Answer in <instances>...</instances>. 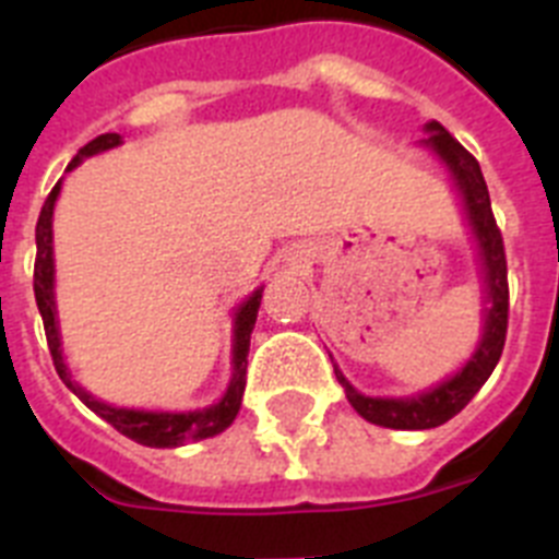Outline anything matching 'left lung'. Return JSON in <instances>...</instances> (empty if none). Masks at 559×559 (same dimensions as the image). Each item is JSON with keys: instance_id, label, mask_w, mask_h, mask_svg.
Instances as JSON below:
<instances>
[{"instance_id": "8db88e82", "label": "left lung", "mask_w": 559, "mask_h": 559, "mask_svg": "<svg viewBox=\"0 0 559 559\" xmlns=\"http://www.w3.org/2000/svg\"><path fill=\"white\" fill-rule=\"evenodd\" d=\"M426 131L428 136L423 140V145L431 147L439 159L445 162L453 181H456L459 195L464 201V212H467V221H471V229L478 243V257H481L484 285H487L484 290H487L490 308L484 316V333L473 358L453 378L442 380L439 386L428 389L423 394H412V397H367V394L355 392L353 383L333 364L335 378L347 392V400L353 403L355 412L369 419V423H374V426L397 428V431H426V428H437L451 417H456L496 369L498 358L503 353V341H507V319H510L507 254H503L501 229L492 218L490 192H487L481 167H478L476 156L471 151H464L439 122H428Z\"/></svg>"}]
</instances>
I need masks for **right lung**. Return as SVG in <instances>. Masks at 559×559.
<instances>
[{
  "instance_id": "add662e5",
  "label": "right lung",
  "mask_w": 559,
  "mask_h": 559,
  "mask_svg": "<svg viewBox=\"0 0 559 559\" xmlns=\"http://www.w3.org/2000/svg\"><path fill=\"white\" fill-rule=\"evenodd\" d=\"M122 142L120 133H100L97 140H92L88 145H83L78 151V156L69 162L67 170L81 165L86 156H95V153L108 151V147H117ZM61 192V181L52 187V192L47 195L41 206V215H38L36 224V271H33V290H36V305L38 313H41L44 333H47V347L52 355V364H56L58 378L67 383V389L78 394V397L86 403L97 417H103L108 426H114L120 433H126L128 439L140 442L147 448H179L185 442H199V439L215 437V433L226 431L231 426V419L240 412V400H243L246 389V364H249V341L251 330L257 322V310H260V299H263V288H257L254 294L246 299L235 313V341H231V380L229 389H226L224 397L210 408H199V412H136V408H117L108 406L103 400H95L83 386H78L72 374H69L67 364H63L61 353V333H58V319H56V294H52V285H56V263H52V210H56V199Z\"/></svg>"
}]
</instances>
